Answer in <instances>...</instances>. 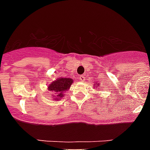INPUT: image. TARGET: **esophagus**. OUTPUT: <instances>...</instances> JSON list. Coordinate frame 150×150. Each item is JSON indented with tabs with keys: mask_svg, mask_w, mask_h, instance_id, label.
Masks as SVG:
<instances>
[{
	"mask_svg": "<svg viewBox=\"0 0 150 150\" xmlns=\"http://www.w3.org/2000/svg\"><path fill=\"white\" fill-rule=\"evenodd\" d=\"M79 80L81 81H84L85 80V75H80L79 76Z\"/></svg>",
	"mask_w": 150,
	"mask_h": 150,
	"instance_id": "1",
	"label": "esophagus"
}]
</instances>
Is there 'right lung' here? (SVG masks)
Here are the masks:
<instances>
[{
    "label": "right lung",
    "mask_w": 150,
    "mask_h": 150,
    "mask_svg": "<svg viewBox=\"0 0 150 150\" xmlns=\"http://www.w3.org/2000/svg\"><path fill=\"white\" fill-rule=\"evenodd\" d=\"M73 81L72 79H67V78H60V79H58L56 81H53V82L50 84V86L48 87L49 90L51 91H54L56 92V100L59 98H62L63 95V91H67L68 89H69V88L71 87V85L72 84ZM54 100V99H53Z\"/></svg>",
    "instance_id": "obj_1"
}]
</instances>
